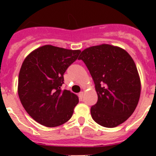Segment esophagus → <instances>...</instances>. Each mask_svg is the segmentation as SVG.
<instances>
[{"instance_id": "esophagus-1", "label": "esophagus", "mask_w": 156, "mask_h": 156, "mask_svg": "<svg viewBox=\"0 0 156 156\" xmlns=\"http://www.w3.org/2000/svg\"><path fill=\"white\" fill-rule=\"evenodd\" d=\"M79 98H80V99H82L83 98V92H80L79 93Z\"/></svg>"}]
</instances>
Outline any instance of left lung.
Returning a JSON list of instances; mask_svg holds the SVG:
<instances>
[{
  "label": "left lung",
  "instance_id": "8db88e82",
  "mask_svg": "<svg viewBox=\"0 0 156 156\" xmlns=\"http://www.w3.org/2000/svg\"><path fill=\"white\" fill-rule=\"evenodd\" d=\"M93 78L98 101L90 108L92 119L101 126H119L138 104L140 80L133 58L122 48L110 44L87 48L79 58Z\"/></svg>",
  "mask_w": 156,
  "mask_h": 156
}]
</instances>
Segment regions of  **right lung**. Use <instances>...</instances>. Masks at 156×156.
<instances>
[{
	"label": "right lung",
	"mask_w": 156,
	"mask_h": 156,
	"mask_svg": "<svg viewBox=\"0 0 156 156\" xmlns=\"http://www.w3.org/2000/svg\"><path fill=\"white\" fill-rule=\"evenodd\" d=\"M80 53V50L44 45L25 58L19 71L18 94L25 110L40 124L55 127L73 115L79 98L61 87L65 72Z\"/></svg>",
	"instance_id": "1"
}]
</instances>
